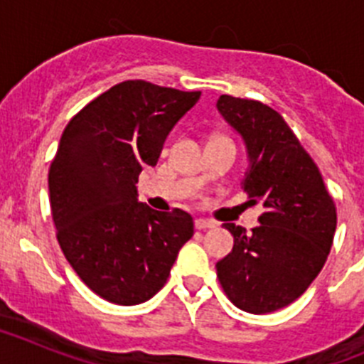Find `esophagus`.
Wrapping results in <instances>:
<instances>
[{
	"label": "esophagus",
	"instance_id": "esophagus-1",
	"mask_svg": "<svg viewBox=\"0 0 364 364\" xmlns=\"http://www.w3.org/2000/svg\"><path fill=\"white\" fill-rule=\"evenodd\" d=\"M217 224H215L213 220H208V218H197L195 220V228L197 230H211V228H215Z\"/></svg>",
	"mask_w": 364,
	"mask_h": 364
}]
</instances>
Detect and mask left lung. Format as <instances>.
<instances>
[{
	"label": "left lung",
	"mask_w": 364,
	"mask_h": 364,
	"mask_svg": "<svg viewBox=\"0 0 364 364\" xmlns=\"http://www.w3.org/2000/svg\"><path fill=\"white\" fill-rule=\"evenodd\" d=\"M217 109L246 144L242 189L250 204L264 210L250 233L224 224L233 250L217 262V277L235 306L269 314L301 297L323 269L336 235V204L319 167L277 111L230 95L218 98Z\"/></svg>",
	"instance_id": "obj_1"
}]
</instances>
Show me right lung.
I'll use <instances>...</instances> for the list:
<instances>
[{"instance_id":"obj_1","label":"right lung","mask_w":364,"mask_h":364,"mask_svg":"<svg viewBox=\"0 0 364 364\" xmlns=\"http://www.w3.org/2000/svg\"><path fill=\"white\" fill-rule=\"evenodd\" d=\"M198 98L200 91L127 80L63 131L49 169L56 237L78 277L105 301L133 306L153 297L193 237L191 215L151 210L138 202L136 182Z\"/></svg>"}]
</instances>
